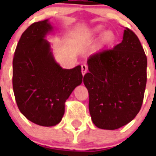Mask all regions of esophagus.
I'll list each match as a JSON object with an SVG mask.
<instances>
[{
  "label": "esophagus",
  "instance_id": "esophagus-1",
  "mask_svg": "<svg viewBox=\"0 0 156 156\" xmlns=\"http://www.w3.org/2000/svg\"><path fill=\"white\" fill-rule=\"evenodd\" d=\"M81 72H82L83 76H84L85 73L87 72V65H82L81 66Z\"/></svg>",
  "mask_w": 156,
  "mask_h": 156
}]
</instances>
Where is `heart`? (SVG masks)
Here are the masks:
<instances>
[{"label": "heart", "instance_id": "1", "mask_svg": "<svg viewBox=\"0 0 156 156\" xmlns=\"http://www.w3.org/2000/svg\"><path fill=\"white\" fill-rule=\"evenodd\" d=\"M104 28H103L101 26H98V27H94V28L92 30V34H100L101 32L103 31ZM115 39V35L112 31H106L105 32L104 34L102 36V41L104 43H106V44H108V43H111L112 41H113V40Z\"/></svg>", "mask_w": 156, "mask_h": 156}]
</instances>
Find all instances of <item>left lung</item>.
<instances>
[{
	"label": "left lung",
	"instance_id": "8db88e82",
	"mask_svg": "<svg viewBox=\"0 0 156 156\" xmlns=\"http://www.w3.org/2000/svg\"><path fill=\"white\" fill-rule=\"evenodd\" d=\"M87 65L83 83L94 124L115 129L129 123L141 108L147 82V57L138 37L125 28L120 44L90 56Z\"/></svg>",
	"mask_w": 156,
	"mask_h": 156
}]
</instances>
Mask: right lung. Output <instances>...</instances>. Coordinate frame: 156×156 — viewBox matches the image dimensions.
<instances>
[{"instance_id":"add662e5","label":"right lung","mask_w":156,"mask_h":156,"mask_svg":"<svg viewBox=\"0 0 156 156\" xmlns=\"http://www.w3.org/2000/svg\"><path fill=\"white\" fill-rule=\"evenodd\" d=\"M52 30L48 19L30 25L19 39L12 62L18 108L27 119L43 126L62 120L66 101L83 81L80 66L66 69L54 58L44 39Z\"/></svg>"}]
</instances>
